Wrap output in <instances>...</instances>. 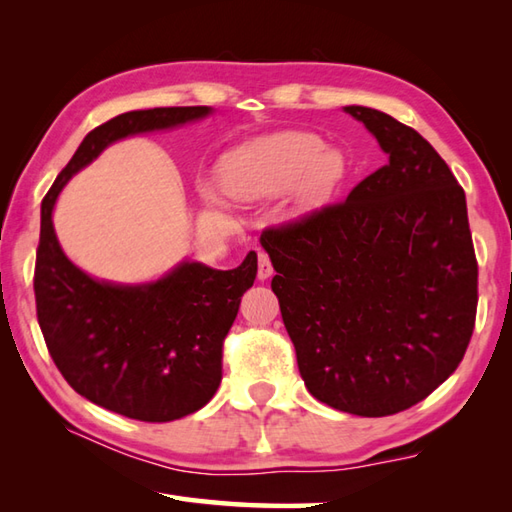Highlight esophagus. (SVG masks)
<instances>
[{"mask_svg": "<svg viewBox=\"0 0 512 512\" xmlns=\"http://www.w3.org/2000/svg\"><path fill=\"white\" fill-rule=\"evenodd\" d=\"M273 275V264H270V257L266 253H259V266H257V279H268Z\"/></svg>", "mask_w": 512, "mask_h": 512, "instance_id": "34e87169", "label": "esophagus"}]
</instances>
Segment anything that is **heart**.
I'll list each match as a JSON object with an SVG mask.
<instances>
[{
  "instance_id": "obj_1",
  "label": "heart",
  "mask_w": 512,
  "mask_h": 512,
  "mask_svg": "<svg viewBox=\"0 0 512 512\" xmlns=\"http://www.w3.org/2000/svg\"><path fill=\"white\" fill-rule=\"evenodd\" d=\"M347 176L339 149L325 147L308 132H279L250 140L220 165V184L228 198L257 202L295 187L297 204L312 211L328 202Z\"/></svg>"
}]
</instances>
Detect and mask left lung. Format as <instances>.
Returning a JSON list of instances; mask_svg holds the SVG:
<instances>
[{"label": "left lung", "instance_id": "8db88e82", "mask_svg": "<svg viewBox=\"0 0 512 512\" xmlns=\"http://www.w3.org/2000/svg\"><path fill=\"white\" fill-rule=\"evenodd\" d=\"M387 165L347 200L270 228L273 292L310 394L380 418L427 398L460 365L477 310L464 189L416 129L347 105Z\"/></svg>", "mask_w": 512, "mask_h": 512}]
</instances>
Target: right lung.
I'll use <instances>...</instances> for the list:
<instances>
[{"mask_svg":"<svg viewBox=\"0 0 512 512\" xmlns=\"http://www.w3.org/2000/svg\"><path fill=\"white\" fill-rule=\"evenodd\" d=\"M211 107H154L112 118L83 138L41 202L35 266L39 328L54 365L94 405L143 422L202 409L220 387L222 345L253 286L257 253L233 270L182 262L147 284H114L74 266L54 233L52 211L68 180L127 136L200 121Z\"/></svg>","mask_w":512,"mask_h":512,"instance_id":"right-lung-1","label":"right lung"}]
</instances>
